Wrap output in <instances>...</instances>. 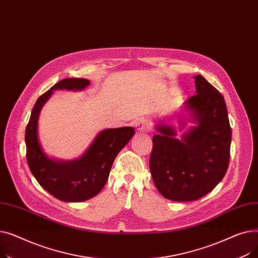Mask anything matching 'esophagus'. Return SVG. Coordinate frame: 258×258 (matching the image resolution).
I'll return each mask as SVG.
<instances>
[{
	"label": "esophagus",
	"instance_id": "1",
	"mask_svg": "<svg viewBox=\"0 0 258 258\" xmlns=\"http://www.w3.org/2000/svg\"><path fill=\"white\" fill-rule=\"evenodd\" d=\"M135 127L139 133H146L148 131V124L145 119H138L135 121Z\"/></svg>",
	"mask_w": 258,
	"mask_h": 258
}]
</instances>
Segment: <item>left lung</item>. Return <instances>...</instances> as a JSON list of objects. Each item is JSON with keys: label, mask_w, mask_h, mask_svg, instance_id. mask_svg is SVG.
I'll return each instance as SVG.
<instances>
[{"label": "left lung", "mask_w": 258, "mask_h": 258, "mask_svg": "<svg viewBox=\"0 0 258 258\" xmlns=\"http://www.w3.org/2000/svg\"><path fill=\"white\" fill-rule=\"evenodd\" d=\"M197 94L185 102L197 126L182 136L169 125H158L153 137L150 169L164 198L189 202L210 192L224 178L230 160L231 127L223 95L201 75Z\"/></svg>", "instance_id": "8db88e82"}]
</instances>
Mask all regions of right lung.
<instances>
[{"label":"right lung","instance_id":"right-lung-1","mask_svg":"<svg viewBox=\"0 0 258 258\" xmlns=\"http://www.w3.org/2000/svg\"><path fill=\"white\" fill-rule=\"evenodd\" d=\"M89 85L86 78L58 81L38 97L26 126V157L32 174L45 190L63 202H81L97 196L106 183L115 158L135 134L128 126L105 130L83 157L70 162L53 161L44 154L37 139V120L53 90H83Z\"/></svg>","mask_w":258,"mask_h":258}]
</instances>
